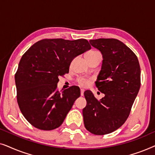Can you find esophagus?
<instances>
[{
    "label": "esophagus",
    "instance_id": "1",
    "mask_svg": "<svg viewBox=\"0 0 155 155\" xmlns=\"http://www.w3.org/2000/svg\"><path fill=\"white\" fill-rule=\"evenodd\" d=\"M84 89H81V90H80V94H81V96H83L84 95Z\"/></svg>",
    "mask_w": 155,
    "mask_h": 155
}]
</instances>
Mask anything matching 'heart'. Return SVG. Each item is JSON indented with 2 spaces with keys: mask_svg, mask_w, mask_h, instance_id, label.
Returning <instances> with one entry per match:
<instances>
[{
  "mask_svg": "<svg viewBox=\"0 0 155 155\" xmlns=\"http://www.w3.org/2000/svg\"><path fill=\"white\" fill-rule=\"evenodd\" d=\"M97 54H99L98 51H88L86 55H85V57L87 58H88V57L94 56V55ZM77 82L80 86L86 87V86L88 85L89 83H90V80L88 79V78H86L80 77V78H78Z\"/></svg>",
  "mask_w": 155,
  "mask_h": 155,
  "instance_id": "heart-1",
  "label": "heart"
}]
</instances>
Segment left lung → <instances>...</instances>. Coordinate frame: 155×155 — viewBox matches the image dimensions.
Segmentation results:
<instances>
[{
    "mask_svg": "<svg viewBox=\"0 0 155 155\" xmlns=\"http://www.w3.org/2000/svg\"><path fill=\"white\" fill-rule=\"evenodd\" d=\"M90 43L103 56L95 84L104 97L97 100L90 90L85 91L82 114L87 130L102 135L117 130L128 118L140 87V67L136 55L119 40L91 39Z\"/></svg>",
    "mask_w": 155,
    "mask_h": 155,
    "instance_id": "left-lung-1",
    "label": "left lung"
}]
</instances>
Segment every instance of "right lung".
<instances>
[{
    "label": "right lung",
    "mask_w": 155,
    "mask_h": 155,
    "mask_svg": "<svg viewBox=\"0 0 155 155\" xmlns=\"http://www.w3.org/2000/svg\"><path fill=\"white\" fill-rule=\"evenodd\" d=\"M90 48L84 39H44L22 56L15 75L17 100L22 115L34 127L51 130L63 124L80 90L72 86L59 92L58 77L68 73L72 61Z\"/></svg>",
    "instance_id": "obj_1"
}]
</instances>
